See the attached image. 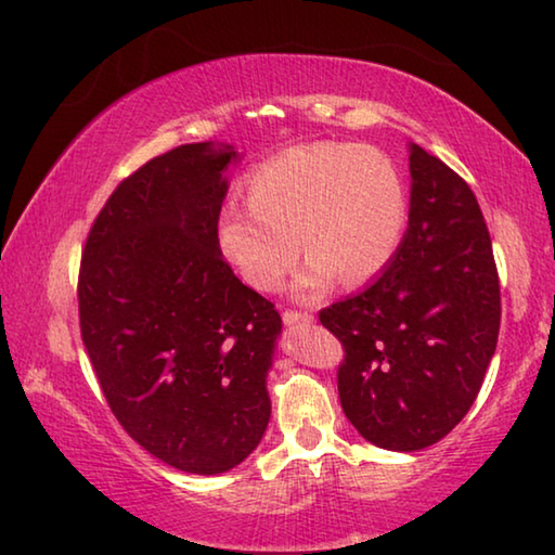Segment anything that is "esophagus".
I'll return each instance as SVG.
<instances>
[{
    "mask_svg": "<svg viewBox=\"0 0 555 555\" xmlns=\"http://www.w3.org/2000/svg\"><path fill=\"white\" fill-rule=\"evenodd\" d=\"M284 323L286 325L304 327V325H311L313 323V315L306 313V311H284Z\"/></svg>",
    "mask_w": 555,
    "mask_h": 555,
    "instance_id": "obj_1",
    "label": "esophagus"
}]
</instances>
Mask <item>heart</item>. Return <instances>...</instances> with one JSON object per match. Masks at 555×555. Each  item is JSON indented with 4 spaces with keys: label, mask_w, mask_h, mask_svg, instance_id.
<instances>
[{
    "label": "heart",
    "mask_w": 555,
    "mask_h": 555,
    "mask_svg": "<svg viewBox=\"0 0 555 555\" xmlns=\"http://www.w3.org/2000/svg\"><path fill=\"white\" fill-rule=\"evenodd\" d=\"M249 205L218 215L222 257L249 286L274 294L298 257L294 281L313 298L337 279L362 284L387 267L406 224V188L372 146L315 142L267 158L244 178Z\"/></svg>",
    "instance_id": "b5f03b06"
}]
</instances>
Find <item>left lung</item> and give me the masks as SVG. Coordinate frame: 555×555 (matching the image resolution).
Returning a JSON list of instances; mask_svg holds the SVG:
<instances>
[{"label":"left lung","mask_w":555,"mask_h":555,"mask_svg":"<svg viewBox=\"0 0 555 555\" xmlns=\"http://www.w3.org/2000/svg\"><path fill=\"white\" fill-rule=\"evenodd\" d=\"M409 228L372 284L318 318L345 347L337 391L370 443L413 453L446 438L480 393L500 335V276L475 193L409 146Z\"/></svg>","instance_id":"8db88e82"}]
</instances>
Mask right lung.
<instances>
[{"instance_id":"obj_1","label":"right lung","mask_w":555,"mask_h":555,"mask_svg":"<svg viewBox=\"0 0 555 555\" xmlns=\"http://www.w3.org/2000/svg\"><path fill=\"white\" fill-rule=\"evenodd\" d=\"M230 144H183L127 176L92 222L80 335L119 426L166 465L218 475L264 436L281 333L271 300L222 259Z\"/></svg>"}]
</instances>
